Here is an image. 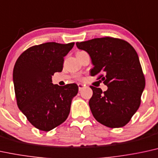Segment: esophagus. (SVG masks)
I'll return each mask as SVG.
<instances>
[{"label": "esophagus", "mask_w": 158, "mask_h": 158, "mask_svg": "<svg viewBox=\"0 0 158 158\" xmlns=\"http://www.w3.org/2000/svg\"><path fill=\"white\" fill-rule=\"evenodd\" d=\"M78 87H79V90L80 91L81 90H82V88L84 87V85L82 84H80V83H79V84H78Z\"/></svg>", "instance_id": "1"}]
</instances>
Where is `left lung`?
<instances>
[{
  "label": "left lung",
  "instance_id": "obj_1",
  "mask_svg": "<svg viewBox=\"0 0 158 158\" xmlns=\"http://www.w3.org/2000/svg\"><path fill=\"white\" fill-rule=\"evenodd\" d=\"M87 51L94 67L90 75L97 76L108 87L106 91L90 86L93 96L89 106L98 122L119 128L130 122L140 107L145 77L138 54L128 42L110 37L77 43Z\"/></svg>",
  "mask_w": 158,
  "mask_h": 158
}]
</instances>
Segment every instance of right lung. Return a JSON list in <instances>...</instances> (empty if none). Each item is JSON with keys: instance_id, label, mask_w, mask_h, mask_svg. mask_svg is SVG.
I'll return each mask as SVG.
<instances>
[{"instance_id": "1", "label": "right lung", "mask_w": 158, "mask_h": 158, "mask_svg": "<svg viewBox=\"0 0 158 158\" xmlns=\"http://www.w3.org/2000/svg\"><path fill=\"white\" fill-rule=\"evenodd\" d=\"M51 42L23 51L15 62L13 81L17 104L38 130L48 132L67 119L71 101L77 94L75 83L59 86L51 77L62 71L64 56L73 47Z\"/></svg>"}]
</instances>
